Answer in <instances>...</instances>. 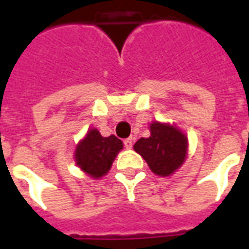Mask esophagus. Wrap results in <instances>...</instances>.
I'll return each instance as SVG.
<instances>
[{"mask_svg":"<svg viewBox=\"0 0 249 249\" xmlns=\"http://www.w3.org/2000/svg\"><path fill=\"white\" fill-rule=\"evenodd\" d=\"M124 145H125V148L130 149V148H132V145H133V137H129V139L124 140Z\"/></svg>","mask_w":249,"mask_h":249,"instance_id":"esophagus-1","label":"esophagus"}]
</instances>
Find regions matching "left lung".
Instances as JSON below:
<instances>
[{
  "label": "left lung",
  "instance_id": "8db88e82",
  "mask_svg": "<svg viewBox=\"0 0 249 249\" xmlns=\"http://www.w3.org/2000/svg\"><path fill=\"white\" fill-rule=\"evenodd\" d=\"M151 136L141 137L135 144L151 171L159 176H169L183 165L187 156V137L181 130L168 124L153 123Z\"/></svg>",
  "mask_w": 249,
  "mask_h": 249
}]
</instances>
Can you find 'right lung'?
I'll list each match as a JSON object with an SVG mask.
<instances>
[{
	"label": "right lung",
	"mask_w": 249,
	"mask_h": 249,
	"mask_svg": "<svg viewBox=\"0 0 249 249\" xmlns=\"http://www.w3.org/2000/svg\"><path fill=\"white\" fill-rule=\"evenodd\" d=\"M123 149V141L116 136L103 137L97 129H90L76 148V164L89 176L98 178L112 167L114 157Z\"/></svg>",
	"instance_id": "right-lung-1"
}]
</instances>
